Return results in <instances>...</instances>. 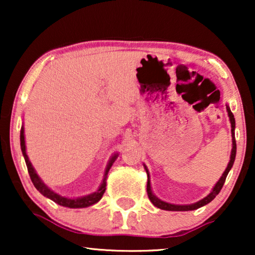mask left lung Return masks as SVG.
<instances>
[{"instance_id":"1","label":"left lung","mask_w":255,"mask_h":255,"mask_svg":"<svg viewBox=\"0 0 255 255\" xmlns=\"http://www.w3.org/2000/svg\"><path fill=\"white\" fill-rule=\"evenodd\" d=\"M226 110H228V115L230 117V122H231V133H232V151H231V155H230V162L228 167H226L225 172L223 173V175L221 176V179L218 180V182L215 184L214 189L210 194L208 195L207 197L202 198L201 201L196 202V203H193V204H187V205H179V204H172V203H167V202H163L161 200H159L158 197L155 196L154 194L152 193V189H151V182H149V174H148V169L147 167H145L146 169V173H147V195H148V198L149 201L152 202L153 205H155L156 208L161 209V210H168V211H190V210H196V209L203 207V205L210 203V202L214 200V198L217 196L219 194V191L224 186V182L226 180V176H228V174L230 172V169L232 168L233 166V162H235V159H236V153H237V144H236V138H235V128H236V121H235V117H233V114L231 113V110H230L229 107H226Z\"/></svg>"}]
</instances>
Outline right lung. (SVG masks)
I'll list each match as a JSON object with an SVG mask.
<instances>
[{"label":"right lung","instance_id":"right-lung-1","mask_svg":"<svg viewBox=\"0 0 255 255\" xmlns=\"http://www.w3.org/2000/svg\"><path fill=\"white\" fill-rule=\"evenodd\" d=\"M20 148H22V153L24 155V159H25L27 172H29L31 181H32L33 186L36 187V189L39 191L41 195H44L45 197L50 198V200L55 202L57 204L62 205V207H66V208H72V209L90 207V205L97 203V202L102 198L104 191H106V187H107V175H108V173H109V169L111 168V166H113V163L115 162V160H116L118 156V154H115L113 158L110 159V161H109V163H108V166L106 168V173H104L102 183H101L100 188L95 191V193L87 195V196L78 197V198H68V197L61 196V195H59L57 193H54L53 190H51L50 188H48L46 184H45L43 181L40 180V177L38 176V174L36 173V170H34L33 166L31 165L30 160L26 155L25 139H24V128L23 127H22V128H20Z\"/></svg>","mask_w":255,"mask_h":255}]
</instances>
